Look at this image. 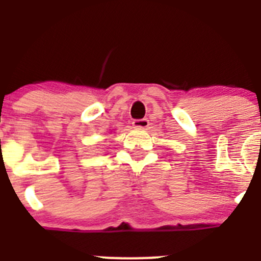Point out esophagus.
<instances>
[{
	"instance_id": "1",
	"label": "esophagus",
	"mask_w": 261,
	"mask_h": 261,
	"mask_svg": "<svg viewBox=\"0 0 261 261\" xmlns=\"http://www.w3.org/2000/svg\"><path fill=\"white\" fill-rule=\"evenodd\" d=\"M133 125H134V127H136V128H146L147 126H149V120H147V118L134 120Z\"/></svg>"
}]
</instances>
